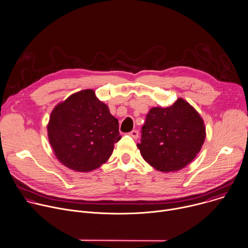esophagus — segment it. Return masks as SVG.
Instances as JSON below:
<instances>
[{"label":"esophagus","mask_w":248,"mask_h":248,"mask_svg":"<svg viewBox=\"0 0 248 248\" xmlns=\"http://www.w3.org/2000/svg\"><path fill=\"white\" fill-rule=\"evenodd\" d=\"M128 134H129L132 138H134V139H137V138H138V135H139L138 130H136V129H133V130L130 131Z\"/></svg>","instance_id":"esophagus-1"}]
</instances>
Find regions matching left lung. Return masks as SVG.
<instances>
[{"instance_id": "obj_1", "label": "left lung", "mask_w": 248, "mask_h": 248, "mask_svg": "<svg viewBox=\"0 0 248 248\" xmlns=\"http://www.w3.org/2000/svg\"><path fill=\"white\" fill-rule=\"evenodd\" d=\"M205 136L203 120L180 98L168 108L149 111L137 147L149 165L170 172L184 169L196 157Z\"/></svg>"}]
</instances>
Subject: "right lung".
Listing matches in <instances>:
<instances>
[{
	"mask_svg": "<svg viewBox=\"0 0 248 248\" xmlns=\"http://www.w3.org/2000/svg\"><path fill=\"white\" fill-rule=\"evenodd\" d=\"M47 128L57 158L78 171H89L107 162L121 139L118 120L90 89L59 104Z\"/></svg>",
	"mask_w": 248,
	"mask_h": 248,
	"instance_id": "add662e5",
	"label": "right lung"
}]
</instances>
